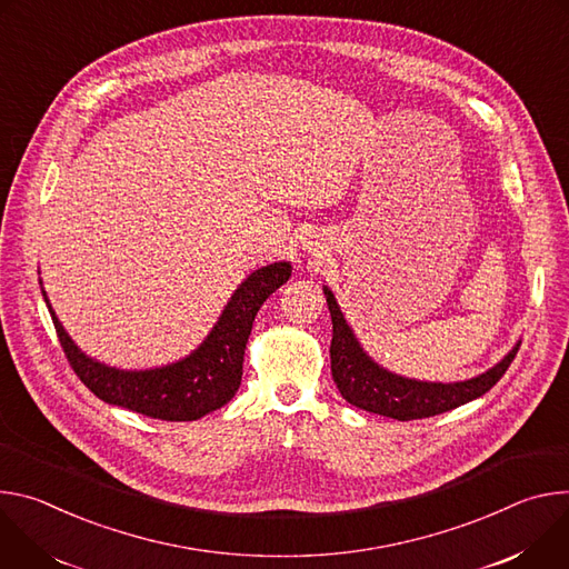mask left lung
<instances>
[{"instance_id": "8db88e82", "label": "left lung", "mask_w": 569, "mask_h": 569, "mask_svg": "<svg viewBox=\"0 0 569 569\" xmlns=\"http://www.w3.org/2000/svg\"><path fill=\"white\" fill-rule=\"evenodd\" d=\"M323 293L332 317L330 361L335 385L346 402L370 413L396 420H418L457 409L488 393L501 380V375L507 372L520 348L518 341L513 350L503 355V359H499L492 368L463 382L443 385L411 380V377H402L377 363L361 348L330 287H323Z\"/></svg>"}]
</instances>
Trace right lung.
Segmentation results:
<instances>
[{
	"label": "right lung",
	"instance_id": "1",
	"mask_svg": "<svg viewBox=\"0 0 569 569\" xmlns=\"http://www.w3.org/2000/svg\"><path fill=\"white\" fill-rule=\"evenodd\" d=\"M291 276L289 262L252 271L230 296L203 343L187 357L147 370H123L88 357L58 321L42 289L60 346L81 382L103 402L158 420H199L228 405L243 372V350L260 307ZM42 284V282H40Z\"/></svg>",
	"mask_w": 569,
	"mask_h": 569
}]
</instances>
